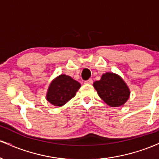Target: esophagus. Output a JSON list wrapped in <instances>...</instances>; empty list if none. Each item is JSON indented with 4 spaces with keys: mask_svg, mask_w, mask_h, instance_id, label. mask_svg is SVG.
Instances as JSON below:
<instances>
[{
    "mask_svg": "<svg viewBox=\"0 0 159 159\" xmlns=\"http://www.w3.org/2000/svg\"><path fill=\"white\" fill-rule=\"evenodd\" d=\"M84 84H93V80L90 78V79L87 80V81H84Z\"/></svg>",
    "mask_w": 159,
    "mask_h": 159,
    "instance_id": "esophagus-1",
    "label": "esophagus"
}]
</instances>
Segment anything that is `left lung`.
I'll use <instances>...</instances> for the list:
<instances>
[{
    "mask_svg": "<svg viewBox=\"0 0 159 159\" xmlns=\"http://www.w3.org/2000/svg\"><path fill=\"white\" fill-rule=\"evenodd\" d=\"M99 97L111 107H119L125 104L130 95L129 87L117 75L107 72L101 80L93 83Z\"/></svg>",
    "mask_w": 159,
    "mask_h": 159,
    "instance_id": "left-lung-1",
    "label": "left lung"
}]
</instances>
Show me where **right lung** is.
<instances>
[{"instance_id": "1", "label": "right lung", "mask_w": 159, "mask_h": 159, "mask_svg": "<svg viewBox=\"0 0 159 159\" xmlns=\"http://www.w3.org/2000/svg\"><path fill=\"white\" fill-rule=\"evenodd\" d=\"M81 87L79 82L70 76L61 75L51 83L47 93V100L56 106H63L75 96Z\"/></svg>"}]
</instances>
